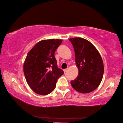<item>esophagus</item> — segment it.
<instances>
[{
  "label": "esophagus",
  "instance_id": "1",
  "mask_svg": "<svg viewBox=\"0 0 123 123\" xmlns=\"http://www.w3.org/2000/svg\"><path fill=\"white\" fill-rule=\"evenodd\" d=\"M68 70V68H67V69H64V72H66V71H67Z\"/></svg>",
  "mask_w": 123,
  "mask_h": 123
}]
</instances>
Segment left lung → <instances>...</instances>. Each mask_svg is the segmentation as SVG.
I'll use <instances>...</instances> for the list:
<instances>
[{
    "instance_id": "1",
    "label": "left lung",
    "mask_w": 123,
    "mask_h": 123,
    "mask_svg": "<svg viewBox=\"0 0 123 123\" xmlns=\"http://www.w3.org/2000/svg\"><path fill=\"white\" fill-rule=\"evenodd\" d=\"M75 53L78 75L71 80L72 88L80 93H88L100 85L104 75V63L98 49L88 40L81 37L69 39Z\"/></svg>"
}]
</instances>
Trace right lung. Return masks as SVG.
Here are the masks:
<instances>
[{"mask_svg": "<svg viewBox=\"0 0 123 123\" xmlns=\"http://www.w3.org/2000/svg\"><path fill=\"white\" fill-rule=\"evenodd\" d=\"M62 39L41 40L30 50L23 64V71L28 85L33 91L45 95L55 89L57 80L64 74L57 67L54 57Z\"/></svg>", "mask_w": 123, "mask_h": 123, "instance_id": "1", "label": "right lung"}]
</instances>
